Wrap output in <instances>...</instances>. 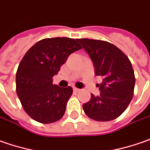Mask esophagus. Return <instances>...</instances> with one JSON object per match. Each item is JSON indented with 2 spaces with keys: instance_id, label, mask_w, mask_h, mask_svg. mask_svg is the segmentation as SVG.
I'll return each instance as SVG.
<instances>
[{
  "instance_id": "obj_1",
  "label": "esophagus",
  "mask_w": 150,
  "mask_h": 150,
  "mask_svg": "<svg viewBox=\"0 0 150 150\" xmlns=\"http://www.w3.org/2000/svg\"><path fill=\"white\" fill-rule=\"evenodd\" d=\"M73 90H74V91H75V92H79V91H80V89H78V88H76V87L73 88Z\"/></svg>"
}]
</instances>
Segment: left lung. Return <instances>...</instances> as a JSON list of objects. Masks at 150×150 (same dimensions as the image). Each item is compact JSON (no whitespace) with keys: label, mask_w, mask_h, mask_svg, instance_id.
I'll list each match as a JSON object with an SVG mask.
<instances>
[{"label":"left lung","mask_w":150,"mask_h":150,"mask_svg":"<svg viewBox=\"0 0 150 150\" xmlns=\"http://www.w3.org/2000/svg\"><path fill=\"white\" fill-rule=\"evenodd\" d=\"M77 40L91 57L96 75L103 78L98 85L100 96L91 94L90 101L83 104V110L95 121L114 120L127 109L134 96L135 76L132 64L111 42L89 38Z\"/></svg>","instance_id":"obj_1"}]
</instances>
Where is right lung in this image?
<instances>
[{"mask_svg":"<svg viewBox=\"0 0 150 150\" xmlns=\"http://www.w3.org/2000/svg\"><path fill=\"white\" fill-rule=\"evenodd\" d=\"M82 49L77 39L44 38L23 56L16 75V91L24 111L33 120L51 123L61 119L72 87L53 85V76L70 54Z\"/></svg>","mask_w":150,"mask_h":150,"instance_id":"obj_1","label":"right lung"}]
</instances>
